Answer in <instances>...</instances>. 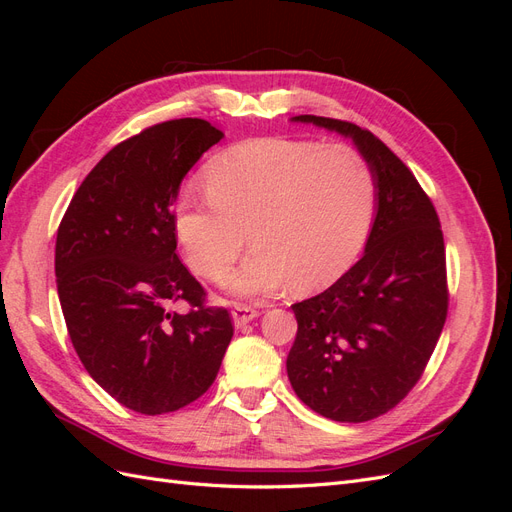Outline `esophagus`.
I'll list each match as a JSON object with an SVG mask.
<instances>
[{
  "label": "esophagus",
  "mask_w": 512,
  "mask_h": 512,
  "mask_svg": "<svg viewBox=\"0 0 512 512\" xmlns=\"http://www.w3.org/2000/svg\"><path fill=\"white\" fill-rule=\"evenodd\" d=\"M254 318H258V309H254L252 305L235 303V307H232V320H235V327H243V324L252 322Z\"/></svg>",
  "instance_id": "1"
}]
</instances>
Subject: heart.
<instances>
[{
	"label": "heart",
	"mask_w": 512,
	"mask_h": 512,
	"mask_svg": "<svg viewBox=\"0 0 512 512\" xmlns=\"http://www.w3.org/2000/svg\"><path fill=\"white\" fill-rule=\"evenodd\" d=\"M376 211V179L348 143L252 138L209 164L207 185L188 183L175 230L190 267L220 277L245 243L254 250L222 277L235 294H271L292 282L316 290L337 280L361 252Z\"/></svg>",
	"instance_id": "b5f03b06"
}]
</instances>
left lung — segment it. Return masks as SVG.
I'll list each match as a JSON object with an SVG mask.
<instances>
[{
  "instance_id": "obj_1",
  "label": "left lung",
  "mask_w": 512,
  "mask_h": 512,
  "mask_svg": "<svg viewBox=\"0 0 512 512\" xmlns=\"http://www.w3.org/2000/svg\"><path fill=\"white\" fill-rule=\"evenodd\" d=\"M292 121L350 136L376 179L365 254L331 288L292 305L299 329L286 361L305 406L365 423L414 389L440 339L448 312L442 228L412 170L378 136L331 117Z\"/></svg>"
}]
</instances>
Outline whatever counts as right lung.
<instances>
[{"instance_id":"1","label":"right lung","mask_w":512,"mask_h":512,"mask_svg":"<svg viewBox=\"0 0 512 512\" xmlns=\"http://www.w3.org/2000/svg\"><path fill=\"white\" fill-rule=\"evenodd\" d=\"M205 119L156 123L115 145L57 230L61 312L87 374L121 406L175 412L207 393L230 344L228 309L177 256L173 205L188 170L220 143ZM188 302V313H173Z\"/></svg>"}]
</instances>
